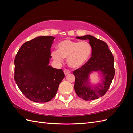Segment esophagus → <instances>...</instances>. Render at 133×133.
I'll return each mask as SVG.
<instances>
[{"mask_svg": "<svg viewBox=\"0 0 133 133\" xmlns=\"http://www.w3.org/2000/svg\"><path fill=\"white\" fill-rule=\"evenodd\" d=\"M64 74H65V75H68V74H69L70 73V71L69 70V69H65L64 70Z\"/></svg>", "mask_w": 133, "mask_h": 133, "instance_id": "34e87169", "label": "esophagus"}]
</instances>
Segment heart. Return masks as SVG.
Segmentation results:
<instances>
[{"label":"heart","instance_id":"b5f03b06","mask_svg":"<svg viewBox=\"0 0 133 133\" xmlns=\"http://www.w3.org/2000/svg\"><path fill=\"white\" fill-rule=\"evenodd\" d=\"M90 44L86 42H74L69 39L62 41L58 45V50L52 52V57L58 62L68 58V64L73 68L82 66L89 59L91 53Z\"/></svg>","mask_w":133,"mask_h":133}]
</instances>
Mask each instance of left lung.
I'll list each match as a JSON object with an SVG mask.
<instances>
[{
  "label": "left lung",
  "instance_id": "1",
  "mask_svg": "<svg viewBox=\"0 0 133 133\" xmlns=\"http://www.w3.org/2000/svg\"><path fill=\"white\" fill-rule=\"evenodd\" d=\"M76 38L81 40H89L92 49V56L85 64L73 71L75 78L74 86L75 91L83 100L98 99L106 93L114 78L115 69L113 55L109 49L107 44L102 40L90 35ZM94 71L101 72L103 80L99 85L92 88L86 84L89 73Z\"/></svg>",
  "mask_w": 133,
  "mask_h": 133
}]
</instances>
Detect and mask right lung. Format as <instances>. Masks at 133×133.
I'll use <instances>...</instances> for the list:
<instances>
[{"label":"right lung","mask_w":133,"mask_h":133,"mask_svg":"<svg viewBox=\"0 0 133 133\" xmlns=\"http://www.w3.org/2000/svg\"><path fill=\"white\" fill-rule=\"evenodd\" d=\"M54 37H38L24 43L14 59V80L26 97L37 103H45L57 94L65 77L62 69L48 65Z\"/></svg>","instance_id":"right-lung-1"}]
</instances>
